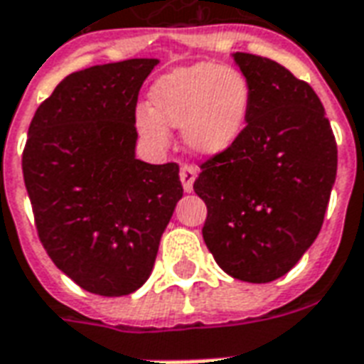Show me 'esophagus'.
Here are the masks:
<instances>
[{
	"label": "esophagus",
	"instance_id": "esophagus-1",
	"mask_svg": "<svg viewBox=\"0 0 364 364\" xmlns=\"http://www.w3.org/2000/svg\"><path fill=\"white\" fill-rule=\"evenodd\" d=\"M179 177H181L183 191H185V193H193V183H195V179H196V168H195V166H189V164L181 166Z\"/></svg>",
	"mask_w": 364,
	"mask_h": 364
}]
</instances>
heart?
Here are the masks:
<instances>
[{"instance_id":"obj_1","label":"heart","mask_w":364,"mask_h":364,"mask_svg":"<svg viewBox=\"0 0 364 364\" xmlns=\"http://www.w3.org/2000/svg\"><path fill=\"white\" fill-rule=\"evenodd\" d=\"M152 109L139 107L134 125L156 146H168L169 131L183 129L191 152L223 154L243 134L250 107L247 80L235 69L196 63L164 75L150 92Z\"/></svg>"}]
</instances>
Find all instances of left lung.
<instances>
[{
  "label": "left lung",
  "instance_id": "1",
  "mask_svg": "<svg viewBox=\"0 0 364 364\" xmlns=\"http://www.w3.org/2000/svg\"><path fill=\"white\" fill-rule=\"evenodd\" d=\"M250 90L239 141L200 166L203 237L231 278L268 284L297 264L324 222L338 146L322 102L276 61L233 53Z\"/></svg>",
  "mask_w": 364,
  "mask_h": 364
}]
</instances>
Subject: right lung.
Listing matches in <instances>:
<instances>
[{
    "label": "right lung",
    "instance_id": "right-lung-1",
    "mask_svg": "<svg viewBox=\"0 0 364 364\" xmlns=\"http://www.w3.org/2000/svg\"><path fill=\"white\" fill-rule=\"evenodd\" d=\"M160 61L127 59L71 73L28 127L24 185L42 245L82 289L136 291L183 196L177 164L136 160L134 109Z\"/></svg>",
    "mask_w": 364,
    "mask_h": 364
}]
</instances>
